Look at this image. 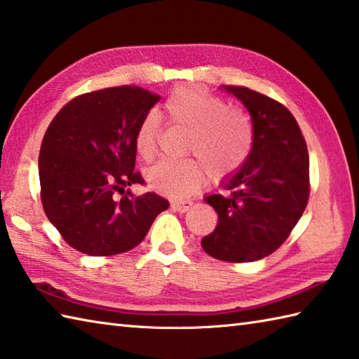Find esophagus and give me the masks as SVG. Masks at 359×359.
Returning <instances> with one entry per match:
<instances>
[{
    "label": "esophagus",
    "instance_id": "obj_1",
    "mask_svg": "<svg viewBox=\"0 0 359 359\" xmlns=\"http://www.w3.org/2000/svg\"><path fill=\"white\" fill-rule=\"evenodd\" d=\"M192 206H194V201H190V200H184V201H172V208H173L175 210L181 212V214H184V212H187Z\"/></svg>",
    "mask_w": 359,
    "mask_h": 359
}]
</instances>
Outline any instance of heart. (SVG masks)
Here are the masks:
<instances>
[{
  "label": "heart",
  "mask_w": 359,
  "mask_h": 359,
  "mask_svg": "<svg viewBox=\"0 0 359 359\" xmlns=\"http://www.w3.org/2000/svg\"><path fill=\"white\" fill-rule=\"evenodd\" d=\"M170 123L189 131L186 150L198 159H164L145 172V181L156 192L181 198L198 190L210 172L226 177L243 163L251 147V128L246 116L226 108L220 97L198 88H180L164 104ZM159 123L153 113L137 126V155L149 161L158 149Z\"/></svg>",
  "instance_id": "obj_1"
}]
</instances>
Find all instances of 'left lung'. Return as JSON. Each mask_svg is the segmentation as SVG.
<instances>
[{
    "label": "left lung",
    "mask_w": 359,
    "mask_h": 359,
    "mask_svg": "<svg viewBox=\"0 0 359 359\" xmlns=\"http://www.w3.org/2000/svg\"><path fill=\"white\" fill-rule=\"evenodd\" d=\"M222 90L250 113L252 144L238 170L220 182L231 194L204 196L218 223L201 246L218 260L255 262L274 252L301 220L310 194L309 150L288 108L250 88Z\"/></svg>",
    "instance_id": "8db88e82"
}]
</instances>
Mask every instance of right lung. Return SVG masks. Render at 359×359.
I'll return each mask as SVG.
<instances>
[{"instance_id":"obj_1","label":"right lung","mask_w":359,"mask_h":359,"mask_svg":"<svg viewBox=\"0 0 359 359\" xmlns=\"http://www.w3.org/2000/svg\"><path fill=\"white\" fill-rule=\"evenodd\" d=\"M159 99L135 85L107 88L72 99L49 123L39 156L41 203L74 250L94 257L133 250L169 208L163 196L127 189L142 182L135 136Z\"/></svg>"}]
</instances>
